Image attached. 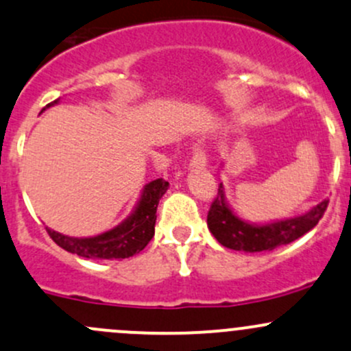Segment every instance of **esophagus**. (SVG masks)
<instances>
[{
  "label": "esophagus",
  "instance_id": "obj_1",
  "mask_svg": "<svg viewBox=\"0 0 351 351\" xmlns=\"http://www.w3.org/2000/svg\"><path fill=\"white\" fill-rule=\"evenodd\" d=\"M191 168H203L206 167V155L205 149H203L202 143H195L191 148V160H190Z\"/></svg>",
  "mask_w": 351,
  "mask_h": 351
}]
</instances>
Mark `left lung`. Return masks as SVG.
Returning a JSON list of instances; mask_svg holds the SVG:
<instances>
[{
    "label": "left lung",
    "mask_w": 351,
    "mask_h": 351,
    "mask_svg": "<svg viewBox=\"0 0 351 351\" xmlns=\"http://www.w3.org/2000/svg\"><path fill=\"white\" fill-rule=\"evenodd\" d=\"M221 188H218V195L208 211V228L223 246L238 252H271L278 246L291 243L317 226L328 206V199H325L302 217L255 226L234 217L225 203Z\"/></svg>",
    "instance_id": "left-lung-1"
}]
</instances>
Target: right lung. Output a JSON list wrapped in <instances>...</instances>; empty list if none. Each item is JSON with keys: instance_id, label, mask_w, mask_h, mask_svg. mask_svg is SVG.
<instances>
[{"instance_id": "right-lung-1", "label": "right lung", "mask_w": 351, "mask_h": 351, "mask_svg": "<svg viewBox=\"0 0 351 351\" xmlns=\"http://www.w3.org/2000/svg\"><path fill=\"white\" fill-rule=\"evenodd\" d=\"M49 106V105H48ZM168 182L158 178L148 183L134 213L111 232L93 238H71L46 228L49 238L69 253L91 260H118L140 253L155 234L156 208L160 198L167 193Z\"/></svg>"}]
</instances>
